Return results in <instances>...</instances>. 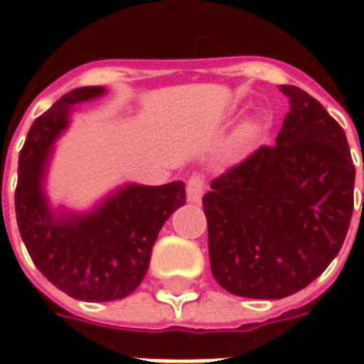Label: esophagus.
I'll use <instances>...</instances> for the list:
<instances>
[{
    "instance_id": "esophagus-1",
    "label": "esophagus",
    "mask_w": 364,
    "mask_h": 364,
    "mask_svg": "<svg viewBox=\"0 0 364 364\" xmlns=\"http://www.w3.org/2000/svg\"><path fill=\"white\" fill-rule=\"evenodd\" d=\"M204 191H205V181L202 176H191L187 181V198L188 202H200L202 196H204Z\"/></svg>"
}]
</instances>
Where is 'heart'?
Returning <instances> with one entry per match:
<instances>
[{
	"label": "heart",
	"mask_w": 364,
	"mask_h": 364,
	"mask_svg": "<svg viewBox=\"0 0 364 364\" xmlns=\"http://www.w3.org/2000/svg\"><path fill=\"white\" fill-rule=\"evenodd\" d=\"M260 132V124L257 121H251L247 124L243 126L242 130L238 132V136H236V149H243L247 143H251L255 137L259 136Z\"/></svg>",
	"instance_id": "heart-1"
}]
</instances>
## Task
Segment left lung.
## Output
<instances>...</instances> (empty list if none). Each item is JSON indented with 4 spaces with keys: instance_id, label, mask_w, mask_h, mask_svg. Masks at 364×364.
Instances as JSON below:
<instances>
[{
    "instance_id": "8db88e82",
    "label": "left lung",
    "mask_w": 364,
    "mask_h": 364,
    "mask_svg": "<svg viewBox=\"0 0 364 364\" xmlns=\"http://www.w3.org/2000/svg\"><path fill=\"white\" fill-rule=\"evenodd\" d=\"M279 90L289 113L276 145L227 168L202 198L211 274L247 299L308 287L338 255L353 213L355 166L344 128L302 88Z\"/></svg>"
}]
</instances>
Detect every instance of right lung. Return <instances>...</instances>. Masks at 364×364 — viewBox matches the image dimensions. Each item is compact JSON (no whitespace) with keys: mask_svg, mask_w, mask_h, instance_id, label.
I'll return each instance as SVG.
<instances>
[{"mask_svg":"<svg viewBox=\"0 0 364 364\" xmlns=\"http://www.w3.org/2000/svg\"><path fill=\"white\" fill-rule=\"evenodd\" d=\"M104 94L73 88L31 124L18 159L14 211L33 264L73 299H124L147 274L151 249L166 219L187 202L183 181L160 187L128 185L90 215L58 219L47 208L41 179L48 147L68 124L71 107Z\"/></svg>","mask_w":364,"mask_h":364,"instance_id":"right-lung-1","label":"right lung"}]
</instances>
